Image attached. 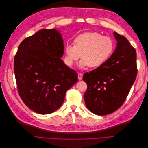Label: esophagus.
Returning <instances> with one entry per match:
<instances>
[{"label":"esophagus","mask_w":148,"mask_h":148,"mask_svg":"<svg viewBox=\"0 0 148 148\" xmlns=\"http://www.w3.org/2000/svg\"><path fill=\"white\" fill-rule=\"evenodd\" d=\"M78 77L79 80H82V78H83V74L82 73H78Z\"/></svg>","instance_id":"1"}]
</instances>
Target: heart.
Instances as JSON below:
<instances>
[{"instance_id": "heart-1", "label": "heart", "mask_w": 148, "mask_h": 148, "mask_svg": "<svg viewBox=\"0 0 148 148\" xmlns=\"http://www.w3.org/2000/svg\"><path fill=\"white\" fill-rule=\"evenodd\" d=\"M73 44L65 47V62L69 66H72L82 56L80 66L97 68L109 60L114 49L112 38L97 32L79 34L74 38Z\"/></svg>"}]
</instances>
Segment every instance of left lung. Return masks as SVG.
I'll return each instance as SVG.
<instances>
[{"mask_svg":"<svg viewBox=\"0 0 148 148\" xmlns=\"http://www.w3.org/2000/svg\"><path fill=\"white\" fill-rule=\"evenodd\" d=\"M114 34L117 41L114 52L104 64L83 77L88 86L85 104L98 115L113 113L122 106L137 76L135 49L123 36Z\"/></svg>","mask_w":148,"mask_h":148,"instance_id":"1","label":"left lung"}]
</instances>
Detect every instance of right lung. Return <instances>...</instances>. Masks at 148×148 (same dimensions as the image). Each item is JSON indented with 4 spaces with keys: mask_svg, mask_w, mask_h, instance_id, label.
Wrapping results in <instances>:
<instances>
[{
    "mask_svg": "<svg viewBox=\"0 0 148 148\" xmlns=\"http://www.w3.org/2000/svg\"><path fill=\"white\" fill-rule=\"evenodd\" d=\"M64 41L56 29L39 30L25 38L14 58V73L21 100L40 114H51L63 104L78 74L60 59Z\"/></svg>",
    "mask_w": 148,
    "mask_h": 148,
    "instance_id": "right-lung-1",
    "label": "right lung"
}]
</instances>
